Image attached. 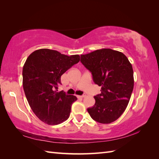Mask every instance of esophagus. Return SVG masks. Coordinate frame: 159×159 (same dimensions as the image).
Instances as JSON below:
<instances>
[{
    "instance_id": "34e87169",
    "label": "esophagus",
    "mask_w": 159,
    "mask_h": 159,
    "mask_svg": "<svg viewBox=\"0 0 159 159\" xmlns=\"http://www.w3.org/2000/svg\"><path fill=\"white\" fill-rule=\"evenodd\" d=\"M85 96V95H82V96H77L76 97L78 98H84Z\"/></svg>"
}]
</instances>
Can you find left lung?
Returning <instances> with one entry per match:
<instances>
[{
    "label": "left lung",
    "instance_id": "1",
    "mask_svg": "<svg viewBox=\"0 0 159 159\" xmlns=\"http://www.w3.org/2000/svg\"><path fill=\"white\" fill-rule=\"evenodd\" d=\"M80 62L101 87V93L94 96V106L87 109L91 117L101 124L116 121L126 109L133 90L131 63L122 52L110 48L81 55Z\"/></svg>",
    "mask_w": 159,
    "mask_h": 159
}]
</instances>
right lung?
<instances>
[{
	"label": "right lung",
	"mask_w": 159,
	"mask_h": 159,
	"mask_svg": "<svg viewBox=\"0 0 159 159\" xmlns=\"http://www.w3.org/2000/svg\"><path fill=\"white\" fill-rule=\"evenodd\" d=\"M79 55L67 56L57 50L42 48L32 52L22 70V85L33 113L48 125H57L70 117L77 98L57 92L63 74L79 63Z\"/></svg>",
	"instance_id": "obj_1"
}]
</instances>
